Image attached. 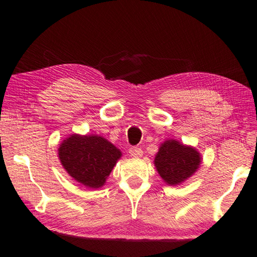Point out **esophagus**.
<instances>
[{"mask_svg":"<svg viewBox=\"0 0 257 257\" xmlns=\"http://www.w3.org/2000/svg\"><path fill=\"white\" fill-rule=\"evenodd\" d=\"M129 154H130V156H133V157H142L143 149L141 147H137V146L130 147L129 148Z\"/></svg>","mask_w":257,"mask_h":257,"instance_id":"1","label":"esophagus"}]
</instances>
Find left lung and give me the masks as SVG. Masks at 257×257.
Instances as JSON below:
<instances>
[{
    "mask_svg": "<svg viewBox=\"0 0 257 257\" xmlns=\"http://www.w3.org/2000/svg\"><path fill=\"white\" fill-rule=\"evenodd\" d=\"M200 162V154L194 148L173 139L162 144L155 157L158 174L170 185L182 183L190 177L197 171Z\"/></svg>",
    "mask_w": 257,
    "mask_h": 257,
    "instance_id": "left-lung-1",
    "label": "left lung"
}]
</instances>
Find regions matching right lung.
Here are the masks:
<instances>
[{
    "label": "right lung",
    "mask_w": 257,
    "mask_h": 257,
    "mask_svg": "<svg viewBox=\"0 0 257 257\" xmlns=\"http://www.w3.org/2000/svg\"><path fill=\"white\" fill-rule=\"evenodd\" d=\"M58 155L74 180L87 188L97 189L105 183L121 152L100 136L73 135L60 144Z\"/></svg>",
    "instance_id": "add662e5"
}]
</instances>
